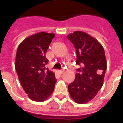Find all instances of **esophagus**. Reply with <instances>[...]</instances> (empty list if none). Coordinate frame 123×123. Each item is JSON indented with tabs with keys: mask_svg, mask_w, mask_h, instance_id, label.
Here are the masks:
<instances>
[{
	"mask_svg": "<svg viewBox=\"0 0 123 123\" xmlns=\"http://www.w3.org/2000/svg\"><path fill=\"white\" fill-rule=\"evenodd\" d=\"M63 72H64V71H63V70H58V73H59V74H62Z\"/></svg>",
	"mask_w": 123,
	"mask_h": 123,
	"instance_id": "obj_1",
	"label": "esophagus"
}]
</instances>
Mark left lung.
<instances>
[{
  "instance_id": "1",
  "label": "left lung",
  "mask_w": 123,
  "mask_h": 123,
  "mask_svg": "<svg viewBox=\"0 0 123 123\" xmlns=\"http://www.w3.org/2000/svg\"><path fill=\"white\" fill-rule=\"evenodd\" d=\"M76 51V64L80 66L74 82L68 88L75 102L84 104L94 98L103 84L107 61L103 46L88 33L77 31L67 35Z\"/></svg>"
}]
</instances>
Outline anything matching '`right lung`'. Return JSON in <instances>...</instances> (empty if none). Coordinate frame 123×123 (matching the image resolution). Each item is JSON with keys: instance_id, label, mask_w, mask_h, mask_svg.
I'll return each mask as SVG.
<instances>
[{"instance_id": "1", "label": "right lung", "mask_w": 123, "mask_h": 123, "mask_svg": "<svg viewBox=\"0 0 123 123\" xmlns=\"http://www.w3.org/2000/svg\"><path fill=\"white\" fill-rule=\"evenodd\" d=\"M55 35L37 33L25 38L18 47L15 68L24 90L35 101H45L55 88V73L45 67L49 62L45 53Z\"/></svg>"}]
</instances>
